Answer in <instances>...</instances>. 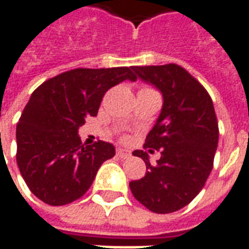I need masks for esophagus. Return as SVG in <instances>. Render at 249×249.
<instances>
[{"mask_svg":"<svg viewBox=\"0 0 249 249\" xmlns=\"http://www.w3.org/2000/svg\"><path fill=\"white\" fill-rule=\"evenodd\" d=\"M116 153H117V156L121 157V159H128V157L130 156V151H128V149H124V148H117Z\"/></svg>","mask_w":249,"mask_h":249,"instance_id":"obj_1","label":"esophagus"}]
</instances>
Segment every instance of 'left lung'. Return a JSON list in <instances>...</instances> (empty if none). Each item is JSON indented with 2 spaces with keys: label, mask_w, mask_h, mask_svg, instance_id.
<instances>
[{
  "label": "left lung",
  "mask_w": 249,
  "mask_h": 249,
  "mask_svg": "<svg viewBox=\"0 0 249 249\" xmlns=\"http://www.w3.org/2000/svg\"><path fill=\"white\" fill-rule=\"evenodd\" d=\"M132 69L162 94L161 112L144 144L160 151L161 157L152 165L146 152H133L148 171L129 188L149 211L171 213L197 196L212 171L219 141L213 103L203 85L176 64Z\"/></svg>",
  "instance_id": "8db88e82"
}]
</instances>
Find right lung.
<instances>
[{
	"mask_svg": "<svg viewBox=\"0 0 249 249\" xmlns=\"http://www.w3.org/2000/svg\"><path fill=\"white\" fill-rule=\"evenodd\" d=\"M136 81L132 68L73 69L36 89L19 117L17 164L32 193L49 205H65L85 195L112 144H82L85 119L97 116L104 94L120 82Z\"/></svg>",
	"mask_w": 249,
	"mask_h": 249,
	"instance_id": "add662e5",
	"label": "right lung"
}]
</instances>
